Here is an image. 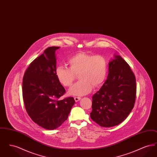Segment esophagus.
<instances>
[{
    "label": "esophagus",
    "instance_id": "34e87169",
    "mask_svg": "<svg viewBox=\"0 0 157 157\" xmlns=\"http://www.w3.org/2000/svg\"><path fill=\"white\" fill-rule=\"evenodd\" d=\"M74 99H75V102H78V101H79L81 99V97H76L74 98Z\"/></svg>",
    "mask_w": 157,
    "mask_h": 157
}]
</instances>
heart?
<instances>
[{
    "label": "heart",
    "instance_id": "b5f03b06",
    "mask_svg": "<svg viewBox=\"0 0 157 157\" xmlns=\"http://www.w3.org/2000/svg\"><path fill=\"white\" fill-rule=\"evenodd\" d=\"M69 67H58L56 76L64 87H70L78 75L79 81L69 90L73 96H82L89 94L94 88L99 87L106 78L108 72V61L101 55H92L79 52L71 56L67 60Z\"/></svg>",
    "mask_w": 157,
    "mask_h": 157
}]
</instances>
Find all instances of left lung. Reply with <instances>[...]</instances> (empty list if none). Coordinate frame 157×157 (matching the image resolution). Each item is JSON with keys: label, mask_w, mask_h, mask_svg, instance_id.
<instances>
[{"label": "left lung", "mask_w": 157, "mask_h": 157, "mask_svg": "<svg viewBox=\"0 0 157 157\" xmlns=\"http://www.w3.org/2000/svg\"><path fill=\"white\" fill-rule=\"evenodd\" d=\"M107 79L92 97L91 119L101 127H112L126 119L134 106L136 85L127 62L115 55L109 62Z\"/></svg>", "instance_id": "8db88e82"}]
</instances>
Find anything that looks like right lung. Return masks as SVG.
Wrapping results in <instances>:
<instances>
[{"mask_svg":"<svg viewBox=\"0 0 157 157\" xmlns=\"http://www.w3.org/2000/svg\"><path fill=\"white\" fill-rule=\"evenodd\" d=\"M59 47H49L30 63L23 76V99L26 110L32 121L45 129L52 130L67 120L73 97L59 99L65 90L55 74V51Z\"/></svg>","mask_w":157,"mask_h":157,"instance_id":"1","label":"right lung"}]
</instances>
